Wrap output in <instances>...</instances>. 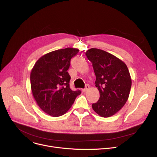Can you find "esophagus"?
<instances>
[{"label": "esophagus", "instance_id": "obj_1", "mask_svg": "<svg viewBox=\"0 0 157 157\" xmlns=\"http://www.w3.org/2000/svg\"><path fill=\"white\" fill-rule=\"evenodd\" d=\"M89 88H90V86H89L88 85H86V86H85V88L84 89L82 90H83V92H86L87 91V90L89 89Z\"/></svg>", "mask_w": 157, "mask_h": 157}]
</instances>
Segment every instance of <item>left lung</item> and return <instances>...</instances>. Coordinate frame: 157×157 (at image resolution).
<instances>
[{"mask_svg": "<svg viewBox=\"0 0 157 157\" xmlns=\"http://www.w3.org/2000/svg\"><path fill=\"white\" fill-rule=\"evenodd\" d=\"M96 76L95 86L100 98L92 104L99 116L108 118L120 111L128 100L132 80L126 64L102 49L91 48L86 52Z\"/></svg>", "mask_w": 157, "mask_h": 157, "instance_id": "left-lung-1", "label": "left lung"}]
</instances>
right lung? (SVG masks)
I'll return each instance as SVG.
<instances>
[{"label": "right lung", "mask_w": 157, "mask_h": 157, "mask_svg": "<svg viewBox=\"0 0 157 157\" xmlns=\"http://www.w3.org/2000/svg\"><path fill=\"white\" fill-rule=\"evenodd\" d=\"M79 52L72 48L48 53L36 62L30 73L33 96L44 112L53 117L62 116L73 104L80 90L72 91L67 72L71 60Z\"/></svg>", "instance_id": "1"}]
</instances>
